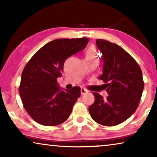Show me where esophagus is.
I'll return each mask as SVG.
<instances>
[{"label":"esophagus","instance_id":"obj_1","mask_svg":"<svg viewBox=\"0 0 157 157\" xmlns=\"http://www.w3.org/2000/svg\"><path fill=\"white\" fill-rule=\"evenodd\" d=\"M87 92V91L85 89H81V95H83V94H85Z\"/></svg>","mask_w":157,"mask_h":157}]
</instances>
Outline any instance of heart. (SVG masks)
Here are the masks:
<instances>
[{
  "mask_svg": "<svg viewBox=\"0 0 157 157\" xmlns=\"http://www.w3.org/2000/svg\"><path fill=\"white\" fill-rule=\"evenodd\" d=\"M97 57V52L94 47L89 48L86 52V59H96Z\"/></svg>",
  "mask_w": 157,
  "mask_h": 157,
  "instance_id": "1",
  "label": "heart"
}]
</instances>
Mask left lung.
<instances>
[{"mask_svg": "<svg viewBox=\"0 0 157 157\" xmlns=\"http://www.w3.org/2000/svg\"><path fill=\"white\" fill-rule=\"evenodd\" d=\"M104 61L100 80L105 83L109 96L104 98L94 92V103L89 108L92 119L106 126L128 119L136 110L144 87L142 72L136 61L119 45L96 40Z\"/></svg>", "mask_w": 157, "mask_h": 157, "instance_id": "1", "label": "left lung"}]
</instances>
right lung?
Instances as JSON below:
<instances>
[{
	"label": "right lung",
	"instance_id": "right-lung-1",
	"mask_svg": "<svg viewBox=\"0 0 157 157\" xmlns=\"http://www.w3.org/2000/svg\"><path fill=\"white\" fill-rule=\"evenodd\" d=\"M88 43V38L53 40L40 48L23 68L19 94L25 109L37 123L57 126L69 117L81 88L63 91L57 78L66 60L83 51Z\"/></svg>",
	"mask_w": 157,
	"mask_h": 157
}]
</instances>
